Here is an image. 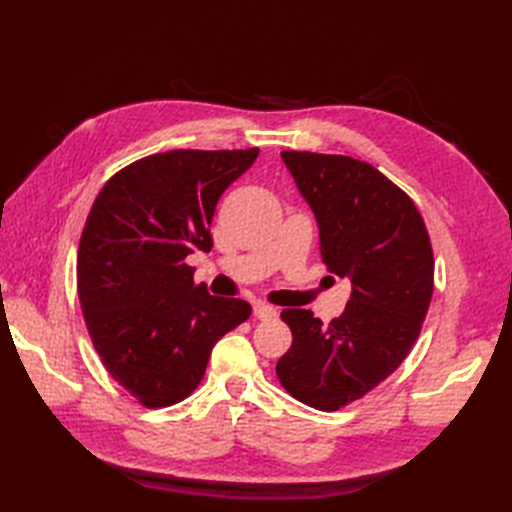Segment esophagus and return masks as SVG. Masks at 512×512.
Here are the masks:
<instances>
[{"mask_svg": "<svg viewBox=\"0 0 512 512\" xmlns=\"http://www.w3.org/2000/svg\"><path fill=\"white\" fill-rule=\"evenodd\" d=\"M253 314H255V319H259V321H273V319H277L279 312H277V308L268 306V303H255Z\"/></svg>", "mask_w": 512, "mask_h": 512, "instance_id": "obj_1", "label": "esophagus"}]
</instances>
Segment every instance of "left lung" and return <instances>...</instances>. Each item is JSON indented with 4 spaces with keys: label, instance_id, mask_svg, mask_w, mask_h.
I'll return each mask as SVG.
<instances>
[{
    "label": "left lung",
    "instance_id": "8db88e82",
    "mask_svg": "<svg viewBox=\"0 0 512 512\" xmlns=\"http://www.w3.org/2000/svg\"><path fill=\"white\" fill-rule=\"evenodd\" d=\"M281 160L317 220L323 262L352 281V297L328 325L312 310L281 312L292 345L277 376L297 400L336 411L396 372L418 341L433 250L416 204L367 162L310 151Z\"/></svg>",
    "mask_w": 512,
    "mask_h": 512
}]
</instances>
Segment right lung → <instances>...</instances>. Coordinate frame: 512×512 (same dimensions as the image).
I'll use <instances>...</instances> for the list:
<instances>
[{"mask_svg":"<svg viewBox=\"0 0 512 512\" xmlns=\"http://www.w3.org/2000/svg\"><path fill=\"white\" fill-rule=\"evenodd\" d=\"M259 149H173L118 171L101 189L79 244V299L103 365L145 407L200 385L213 345L250 303L213 297L184 264L213 248L220 195Z\"/></svg>","mask_w":512,"mask_h":512,"instance_id":"1","label":"right lung"}]
</instances>
